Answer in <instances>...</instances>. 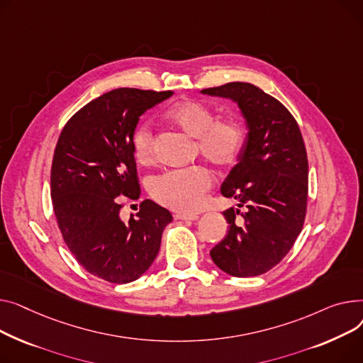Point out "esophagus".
I'll return each mask as SVG.
<instances>
[{
    "label": "esophagus",
    "instance_id": "34e87169",
    "mask_svg": "<svg viewBox=\"0 0 363 363\" xmlns=\"http://www.w3.org/2000/svg\"><path fill=\"white\" fill-rule=\"evenodd\" d=\"M174 218L180 221H195L199 217L196 214H180V212H177V214H174Z\"/></svg>",
    "mask_w": 363,
    "mask_h": 363
}]
</instances>
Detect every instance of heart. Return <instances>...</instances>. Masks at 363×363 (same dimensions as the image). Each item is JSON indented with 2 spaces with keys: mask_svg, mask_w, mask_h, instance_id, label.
<instances>
[{
  "mask_svg": "<svg viewBox=\"0 0 363 363\" xmlns=\"http://www.w3.org/2000/svg\"><path fill=\"white\" fill-rule=\"evenodd\" d=\"M168 118L187 135L196 138L199 152L209 161L228 165L236 162L246 143L245 127L236 118H218L209 105L186 99L168 110ZM130 145L140 164L154 161V136L149 121H140L132 132ZM214 174L203 165L169 169L152 179L151 194L162 205L190 214L202 208Z\"/></svg>",
  "mask_w": 363,
  "mask_h": 363,
  "instance_id": "obj_1",
  "label": "heart"
}]
</instances>
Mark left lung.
I'll list each match as a JSON object with an SVG mask.
<instances>
[{
	"label": "left lung",
	"mask_w": 363,
	"mask_h": 363,
	"mask_svg": "<svg viewBox=\"0 0 363 363\" xmlns=\"http://www.w3.org/2000/svg\"><path fill=\"white\" fill-rule=\"evenodd\" d=\"M239 105L247 138L221 186L240 209L223 214L228 231L211 258L233 277L261 275L279 264L299 236L308 203V157L299 125L286 106L258 86L231 82L201 91ZM240 215L239 222L235 217Z\"/></svg>",
	"instance_id": "1"
}]
</instances>
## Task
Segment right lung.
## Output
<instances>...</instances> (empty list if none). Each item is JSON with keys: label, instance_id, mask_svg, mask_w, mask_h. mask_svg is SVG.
Segmentation results:
<instances>
[{"label": "right lung", "instance_id": "right-lung-1", "mask_svg": "<svg viewBox=\"0 0 363 363\" xmlns=\"http://www.w3.org/2000/svg\"><path fill=\"white\" fill-rule=\"evenodd\" d=\"M173 95L120 88L86 104L66 123L51 167L58 228L77 262L105 281L138 280L160 252L173 221L165 208L143 201L136 217L120 218L121 199H139L130 136L139 117Z\"/></svg>", "mask_w": 363, "mask_h": 363}]
</instances>
